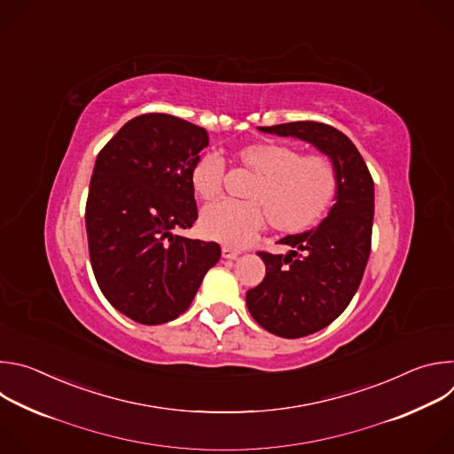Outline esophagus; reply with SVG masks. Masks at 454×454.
Instances as JSON below:
<instances>
[{
	"label": "esophagus",
	"instance_id": "esophagus-1",
	"mask_svg": "<svg viewBox=\"0 0 454 454\" xmlns=\"http://www.w3.org/2000/svg\"><path fill=\"white\" fill-rule=\"evenodd\" d=\"M221 253H223V258H226V261H235V258L240 254V251H237L233 247H228V246H224L221 249Z\"/></svg>",
	"mask_w": 454,
	"mask_h": 454
}]
</instances>
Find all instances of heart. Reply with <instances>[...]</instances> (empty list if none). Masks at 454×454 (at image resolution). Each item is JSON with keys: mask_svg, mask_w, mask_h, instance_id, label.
<instances>
[{"mask_svg": "<svg viewBox=\"0 0 454 454\" xmlns=\"http://www.w3.org/2000/svg\"><path fill=\"white\" fill-rule=\"evenodd\" d=\"M233 158L256 174L249 201H221L201 214L203 237L230 247L256 240L268 224L284 235L312 230L327 217L340 193V176L325 154H301L298 147L258 140L240 145ZM224 165L207 153L190 168V186L201 201L221 196Z\"/></svg>", "mask_w": 454, "mask_h": 454, "instance_id": "obj_1", "label": "heart"}]
</instances>
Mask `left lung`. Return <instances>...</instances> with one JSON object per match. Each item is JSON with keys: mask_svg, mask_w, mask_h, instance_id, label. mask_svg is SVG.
I'll list each match as a JSON object with an SVG mask.
<instances>
[{"mask_svg": "<svg viewBox=\"0 0 454 454\" xmlns=\"http://www.w3.org/2000/svg\"><path fill=\"white\" fill-rule=\"evenodd\" d=\"M261 131L296 137L331 156L340 193L327 219L310 231L278 240L287 254L256 251L266 277L246 293L247 310L268 333L303 338L325 329L354 298L372 249L373 179L356 145L336 127L321 121H291Z\"/></svg>", "mask_w": 454, "mask_h": 454, "instance_id": "obj_1", "label": "left lung"}]
</instances>
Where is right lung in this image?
I'll return each instance as SVG.
<instances>
[{"label":"right lung","mask_w":454,"mask_h":454,"mask_svg":"<svg viewBox=\"0 0 454 454\" xmlns=\"http://www.w3.org/2000/svg\"><path fill=\"white\" fill-rule=\"evenodd\" d=\"M208 142L200 125L145 113L97 156L86 201L90 262L107 301L144 325L183 314L221 258L217 242L172 233L198 221L190 168Z\"/></svg>","instance_id":"obj_1"}]
</instances>
